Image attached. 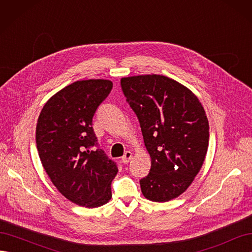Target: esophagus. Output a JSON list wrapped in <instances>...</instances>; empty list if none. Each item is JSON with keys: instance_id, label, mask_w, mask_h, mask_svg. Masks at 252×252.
Segmentation results:
<instances>
[{"instance_id": "esophagus-1", "label": "esophagus", "mask_w": 252, "mask_h": 252, "mask_svg": "<svg viewBox=\"0 0 252 252\" xmlns=\"http://www.w3.org/2000/svg\"><path fill=\"white\" fill-rule=\"evenodd\" d=\"M131 158H132V152L126 151L125 155L123 156V158H122V162H123L124 164H127Z\"/></svg>"}]
</instances>
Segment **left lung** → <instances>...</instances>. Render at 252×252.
Wrapping results in <instances>:
<instances>
[{
	"instance_id": "8db88e82",
	"label": "left lung",
	"mask_w": 252,
	"mask_h": 252,
	"mask_svg": "<svg viewBox=\"0 0 252 252\" xmlns=\"http://www.w3.org/2000/svg\"><path fill=\"white\" fill-rule=\"evenodd\" d=\"M121 86L151 158L150 172L140 181L142 193L152 202L173 200L191 185L207 154L203 106L189 88L161 74L122 78Z\"/></svg>"
}]
</instances>
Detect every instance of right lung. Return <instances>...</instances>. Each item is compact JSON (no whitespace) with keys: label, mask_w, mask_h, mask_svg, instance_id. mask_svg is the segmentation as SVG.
I'll return each instance as SVG.
<instances>
[{"label":"right lung","mask_w":252,"mask_h":252,"mask_svg":"<svg viewBox=\"0 0 252 252\" xmlns=\"http://www.w3.org/2000/svg\"><path fill=\"white\" fill-rule=\"evenodd\" d=\"M112 88L102 79L77 81L45 103L37 119L35 140L42 165L67 200L95 208L111 199L116 163L96 144L93 118Z\"/></svg>","instance_id":"add662e5"}]
</instances>
